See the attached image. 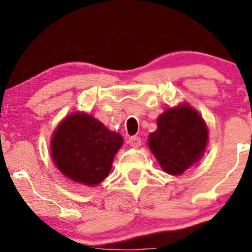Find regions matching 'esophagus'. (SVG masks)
<instances>
[{"mask_svg":"<svg viewBox=\"0 0 252 252\" xmlns=\"http://www.w3.org/2000/svg\"><path fill=\"white\" fill-rule=\"evenodd\" d=\"M129 145H130L131 147H139L141 145V139L139 138V136H130L129 138Z\"/></svg>","mask_w":252,"mask_h":252,"instance_id":"obj_1","label":"esophagus"}]
</instances>
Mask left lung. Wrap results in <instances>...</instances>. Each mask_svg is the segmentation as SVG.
Listing matches in <instances>:
<instances>
[{
    "label": "left lung",
    "instance_id": "obj_1",
    "mask_svg": "<svg viewBox=\"0 0 252 252\" xmlns=\"http://www.w3.org/2000/svg\"><path fill=\"white\" fill-rule=\"evenodd\" d=\"M208 142L207 124L194 107L183 102L157 117L149 135L150 150L166 173L180 175L200 162Z\"/></svg>",
    "mask_w": 252,
    "mask_h": 252
}]
</instances>
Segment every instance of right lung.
<instances>
[{
	"label": "right lung",
	"mask_w": 252,
	"mask_h": 252,
	"mask_svg": "<svg viewBox=\"0 0 252 252\" xmlns=\"http://www.w3.org/2000/svg\"><path fill=\"white\" fill-rule=\"evenodd\" d=\"M122 145L121 134L111 131L86 112H74L55 129L50 151L53 163L64 177L78 184L96 187L110 174Z\"/></svg>",
	"instance_id": "1"
}]
</instances>
